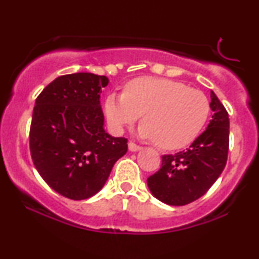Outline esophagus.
<instances>
[{
  "label": "esophagus",
  "mask_w": 259,
  "mask_h": 259,
  "mask_svg": "<svg viewBox=\"0 0 259 259\" xmlns=\"http://www.w3.org/2000/svg\"><path fill=\"white\" fill-rule=\"evenodd\" d=\"M127 146H129V151H132V152H138V151L141 150V146H139V145H136L133 141H130Z\"/></svg>",
  "instance_id": "esophagus-1"
}]
</instances>
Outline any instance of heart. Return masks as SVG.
<instances>
[{
    "mask_svg": "<svg viewBox=\"0 0 259 259\" xmlns=\"http://www.w3.org/2000/svg\"><path fill=\"white\" fill-rule=\"evenodd\" d=\"M106 115L114 132L138 121L141 138L154 140L159 147L178 150L191 144L209 117V101L203 92L183 82L158 78H139L125 92H113L106 100Z\"/></svg>",
    "mask_w": 259,
    "mask_h": 259,
    "instance_id": "1",
    "label": "heart"
}]
</instances>
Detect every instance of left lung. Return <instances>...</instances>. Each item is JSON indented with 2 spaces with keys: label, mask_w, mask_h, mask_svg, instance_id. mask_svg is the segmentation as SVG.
Returning a JSON list of instances; mask_svg holds the SVG:
<instances>
[{
  "label": "left lung",
  "mask_w": 259,
  "mask_h": 259,
  "mask_svg": "<svg viewBox=\"0 0 259 259\" xmlns=\"http://www.w3.org/2000/svg\"><path fill=\"white\" fill-rule=\"evenodd\" d=\"M212 119L186 150L164 154L162 167L147 179L150 191L169 206H185L203 196L224 170L229 151V115L210 91Z\"/></svg>",
  "instance_id": "obj_1"
}]
</instances>
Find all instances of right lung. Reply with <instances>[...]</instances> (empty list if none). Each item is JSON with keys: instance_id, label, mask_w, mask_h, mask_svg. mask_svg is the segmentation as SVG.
Listing matches in <instances>:
<instances>
[{"instance_id": "add662e5", "label": "right lung", "mask_w": 259, "mask_h": 259, "mask_svg": "<svg viewBox=\"0 0 259 259\" xmlns=\"http://www.w3.org/2000/svg\"><path fill=\"white\" fill-rule=\"evenodd\" d=\"M105 75L74 73L50 82L35 101L30 153L47 185L70 200L96 195L127 151V140L105 132Z\"/></svg>"}]
</instances>
